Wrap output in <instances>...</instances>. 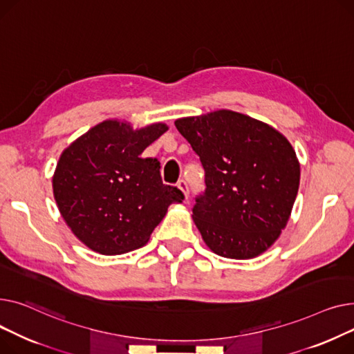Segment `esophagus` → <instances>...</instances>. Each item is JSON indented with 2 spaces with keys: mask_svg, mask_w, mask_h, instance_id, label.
<instances>
[{
  "mask_svg": "<svg viewBox=\"0 0 354 354\" xmlns=\"http://www.w3.org/2000/svg\"><path fill=\"white\" fill-rule=\"evenodd\" d=\"M177 187L181 190V193L184 194V198H185V200L189 198V185H187V183H185L184 180H180V181L177 183Z\"/></svg>",
  "mask_w": 354,
  "mask_h": 354,
  "instance_id": "1",
  "label": "esophagus"
}]
</instances>
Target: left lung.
Returning a JSON list of instances; mask_svg holds the SVG:
<instances>
[{"label":"left lung","instance_id":"left-lung-1","mask_svg":"<svg viewBox=\"0 0 354 354\" xmlns=\"http://www.w3.org/2000/svg\"><path fill=\"white\" fill-rule=\"evenodd\" d=\"M205 171L193 220L210 250L254 259L286 227L300 184V162L288 140L268 124L232 110L174 121Z\"/></svg>","mask_w":354,"mask_h":354}]
</instances>
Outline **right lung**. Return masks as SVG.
Returning a JSON list of instances; mask_svg holds the SVG:
<instances>
[{
	"instance_id": "right-lung-1",
	"label": "right lung",
	"mask_w": 354,
	"mask_h": 354,
	"mask_svg": "<svg viewBox=\"0 0 354 354\" xmlns=\"http://www.w3.org/2000/svg\"><path fill=\"white\" fill-rule=\"evenodd\" d=\"M169 130L164 122L134 130L106 120L61 153L53 176L58 210L73 234L93 252L115 256L147 244L169 205L181 203L165 185L157 158L142 151Z\"/></svg>"
}]
</instances>
